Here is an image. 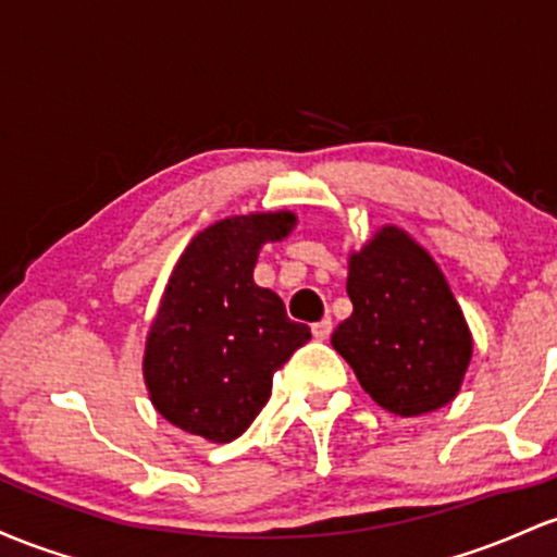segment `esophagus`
I'll list each match as a JSON object with an SVG mask.
<instances>
[{"label":"esophagus","mask_w":557,"mask_h":557,"mask_svg":"<svg viewBox=\"0 0 557 557\" xmlns=\"http://www.w3.org/2000/svg\"><path fill=\"white\" fill-rule=\"evenodd\" d=\"M331 331H334V323L329 321V318H323V321L312 323V336H315L318 342H326L331 336Z\"/></svg>","instance_id":"1"}]
</instances>
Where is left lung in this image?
I'll use <instances>...</instances> for the list:
<instances>
[{"mask_svg":"<svg viewBox=\"0 0 557 557\" xmlns=\"http://www.w3.org/2000/svg\"><path fill=\"white\" fill-rule=\"evenodd\" d=\"M352 315L331 336L381 408L421 416L458 395L471 334L445 276L399 228H381L349 258Z\"/></svg>","mask_w":557,"mask_h":557,"instance_id":"1","label":"left lung"}]
</instances>
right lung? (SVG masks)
I'll return each instance as SVG.
<instances>
[{"mask_svg": "<svg viewBox=\"0 0 557 557\" xmlns=\"http://www.w3.org/2000/svg\"><path fill=\"white\" fill-rule=\"evenodd\" d=\"M295 226L292 212L226 218L184 249L147 336L144 379L173 426L231 442L271 397L273 373L308 345L310 329L255 284L258 249Z\"/></svg>", "mask_w": 557, "mask_h": 557, "instance_id": "1", "label": "right lung"}]
</instances>
